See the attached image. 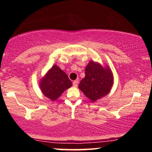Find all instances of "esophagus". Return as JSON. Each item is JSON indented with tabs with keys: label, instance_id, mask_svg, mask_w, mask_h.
I'll use <instances>...</instances> for the list:
<instances>
[{
	"label": "esophagus",
	"instance_id": "1",
	"mask_svg": "<svg viewBox=\"0 0 152 152\" xmlns=\"http://www.w3.org/2000/svg\"><path fill=\"white\" fill-rule=\"evenodd\" d=\"M78 81L76 80V81H74V82H73V86H74V87H77L78 86Z\"/></svg>",
	"mask_w": 152,
	"mask_h": 152
}]
</instances>
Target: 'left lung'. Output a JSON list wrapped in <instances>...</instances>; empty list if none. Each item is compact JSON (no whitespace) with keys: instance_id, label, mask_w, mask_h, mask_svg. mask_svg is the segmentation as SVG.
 I'll return each mask as SVG.
<instances>
[{"instance_id":"obj_1","label":"left lung","mask_w":152,"mask_h":152,"mask_svg":"<svg viewBox=\"0 0 152 152\" xmlns=\"http://www.w3.org/2000/svg\"><path fill=\"white\" fill-rule=\"evenodd\" d=\"M114 84V76L109 66L90 61L85 69V77L78 85L79 89L91 102L107 95Z\"/></svg>"}]
</instances>
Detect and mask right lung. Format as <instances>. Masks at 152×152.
<instances>
[{
	"mask_svg": "<svg viewBox=\"0 0 152 152\" xmlns=\"http://www.w3.org/2000/svg\"><path fill=\"white\" fill-rule=\"evenodd\" d=\"M72 86L67 74L57 65H53L41 78L39 87L45 96L51 101L56 100L64 91Z\"/></svg>",
	"mask_w": 152,
	"mask_h": 152,
	"instance_id": "obj_1",
	"label": "right lung"
}]
</instances>
